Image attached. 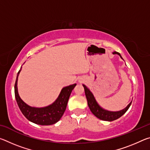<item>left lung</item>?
<instances>
[{"label":"left lung","mask_w":150,"mask_h":150,"mask_svg":"<svg viewBox=\"0 0 150 150\" xmlns=\"http://www.w3.org/2000/svg\"><path fill=\"white\" fill-rule=\"evenodd\" d=\"M112 54H118L119 56L121 57V59H123V58L122 57L121 55L119 54L118 52H114ZM83 86L85 89V96L87 100L88 106L90 108L91 112H92L96 117L100 119V120L109 122L115 120L116 119L121 117L123 115H124L126 112L128 110L129 107H130L131 105L132 102L129 103L126 108H124L122 110L119 111H110L106 110V109L101 107V106L98 105V103L96 102L95 96H94L93 93L89 90V88L87 87H86V85H83Z\"/></svg>","instance_id":"1"}]
</instances>
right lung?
I'll list each match as a JSON object with an SVG mask.
<instances>
[{"instance_id":"add662e5","label":"right lung","mask_w":150,"mask_h":150,"mask_svg":"<svg viewBox=\"0 0 150 150\" xmlns=\"http://www.w3.org/2000/svg\"><path fill=\"white\" fill-rule=\"evenodd\" d=\"M21 70L22 67H20V69L17 74L14 85V93L17 104L22 114L28 120L39 125H52L57 122L62 117L67 107L71 93L77 84L71 85L63 87L57 99L51 105L44 107H34L24 103L18 94L17 86L18 78Z\"/></svg>"}]
</instances>
